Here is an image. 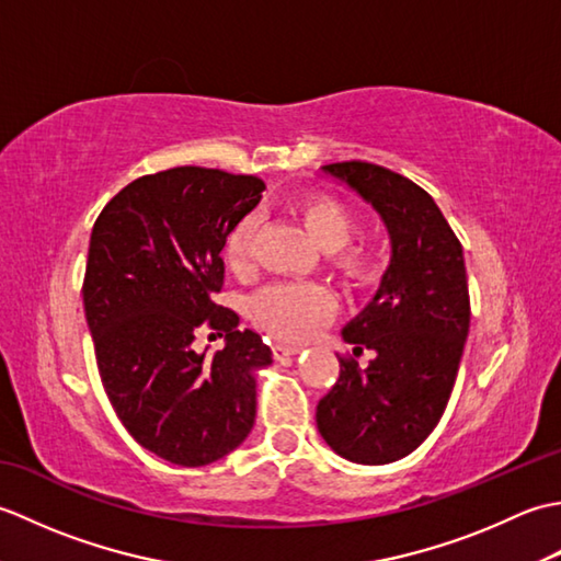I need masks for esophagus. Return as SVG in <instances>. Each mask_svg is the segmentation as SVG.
I'll use <instances>...</instances> for the list:
<instances>
[{
    "label": "esophagus",
    "mask_w": 561,
    "mask_h": 561,
    "mask_svg": "<svg viewBox=\"0 0 561 561\" xmlns=\"http://www.w3.org/2000/svg\"><path fill=\"white\" fill-rule=\"evenodd\" d=\"M299 352H301L299 344H284V342L272 344L274 359H287V356H294V354H299Z\"/></svg>",
    "instance_id": "34e87169"
}]
</instances>
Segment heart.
<instances>
[{
	"label": "heart",
	"mask_w": 561,
	"mask_h": 561,
	"mask_svg": "<svg viewBox=\"0 0 561 561\" xmlns=\"http://www.w3.org/2000/svg\"><path fill=\"white\" fill-rule=\"evenodd\" d=\"M308 238L318 250L328 253V265L335 277L350 289H362L376 277L378 255L368 245H352L356 214L350 205L332 195H311L291 207ZM257 219L253 214L238 219L224 241V262L236 277L253 272ZM255 323L282 340H304L325 325L335 313V299L320 284H272L257 291L248 304Z\"/></svg>",
	"instance_id": "1"
}]
</instances>
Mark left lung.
I'll use <instances>...</instances> for the list:
<instances>
[{
	"label": "left lung",
	"instance_id": "1",
	"mask_svg": "<svg viewBox=\"0 0 561 561\" xmlns=\"http://www.w3.org/2000/svg\"><path fill=\"white\" fill-rule=\"evenodd\" d=\"M383 219L390 265L376 296L342 328L366 368L340 359V378L318 402L325 444L359 465L400 460L434 432L444 414L465 340L470 296L462 245L432 195L410 178L366 161L323 165Z\"/></svg>",
	"mask_w": 561,
	"mask_h": 561
}]
</instances>
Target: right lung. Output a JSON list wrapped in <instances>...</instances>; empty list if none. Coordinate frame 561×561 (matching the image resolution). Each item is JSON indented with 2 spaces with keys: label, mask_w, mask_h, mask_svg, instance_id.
Listing matches in <instances>:
<instances>
[{
  "label": "right lung",
  "mask_w": 561,
  "mask_h": 561,
  "mask_svg": "<svg viewBox=\"0 0 561 561\" xmlns=\"http://www.w3.org/2000/svg\"><path fill=\"white\" fill-rule=\"evenodd\" d=\"M262 190L255 175L181 165L123 187L91 231L83 311L105 396L141 448L183 468L229 456L255 424L272 350L211 294L226 236ZM205 327L227 332L211 357L192 347Z\"/></svg>",
  "instance_id": "obj_1"
}]
</instances>
